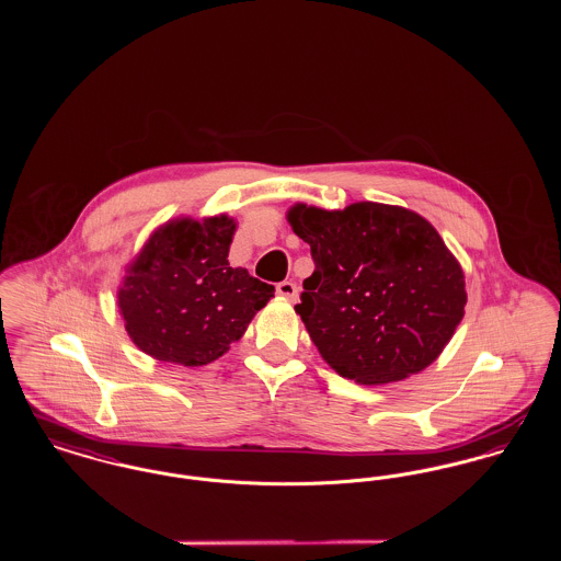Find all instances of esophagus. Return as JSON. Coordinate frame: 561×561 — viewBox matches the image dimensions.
Masks as SVG:
<instances>
[{
  "mask_svg": "<svg viewBox=\"0 0 561 561\" xmlns=\"http://www.w3.org/2000/svg\"><path fill=\"white\" fill-rule=\"evenodd\" d=\"M277 294L282 298H288V300H296L298 298V286L294 282H279L277 284Z\"/></svg>",
  "mask_w": 561,
  "mask_h": 561,
  "instance_id": "obj_1",
  "label": "esophagus"
}]
</instances>
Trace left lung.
Returning a JSON list of instances; mask_svg holds the SVG:
<instances>
[{"label":"left lung","instance_id":"8db88e82","mask_svg":"<svg viewBox=\"0 0 561 561\" xmlns=\"http://www.w3.org/2000/svg\"><path fill=\"white\" fill-rule=\"evenodd\" d=\"M294 233L316 271L294 307L325 364L359 385L431 366L465 316V273L435 227L401 206L294 204Z\"/></svg>","mask_w":561,"mask_h":561}]
</instances>
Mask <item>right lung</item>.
Instances as JSON below:
<instances>
[{"mask_svg":"<svg viewBox=\"0 0 561 561\" xmlns=\"http://www.w3.org/2000/svg\"><path fill=\"white\" fill-rule=\"evenodd\" d=\"M236 227L227 214L179 216L145 241L117 288L119 316L142 353L206 366L240 341L273 298V286L229 265Z\"/></svg>","mask_w":561,"mask_h":561,"instance_id":"1","label":"right lung"}]
</instances>
